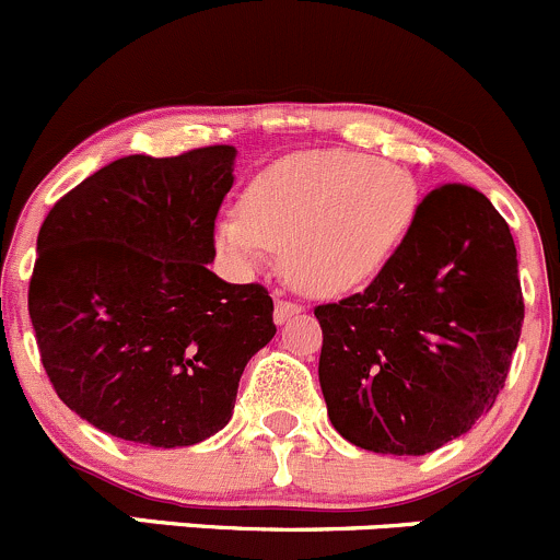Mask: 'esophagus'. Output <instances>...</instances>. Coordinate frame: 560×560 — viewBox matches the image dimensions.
Returning a JSON list of instances; mask_svg holds the SVG:
<instances>
[{
    "label": "esophagus",
    "mask_w": 560,
    "mask_h": 560,
    "mask_svg": "<svg viewBox=\"0 0 560 560\" xmlns=\"http://www.w3.org/2000/svg\"><path fill=\"white\" fill-rule=\"evenodd\" d=\"M301 312H303L301 303H292V301H284V298H279L273 308V319L276 325H284L287 319H292V316H298Z\"/></svg>",
    "instance_id": "esophagus-1"
}]
</instances>
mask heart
<instances>
[{"label": "heart", "mask_w": 560, "mask_h": 560, "mask_svg": "<svg viewBox=\"0 0 560 560\" xmlns=\"http://www.w3.org/2000/svg\"><path fill=\"white\" fill-rule=\"evenodd\" d=\"M420 208L415 175L389 160L322 149L254 175L244 208L213 222V241L241 268L284 248L287 276L312 295L374 281L404 246Z\"/></svg>", "instance_id": "1"}]
</instances>
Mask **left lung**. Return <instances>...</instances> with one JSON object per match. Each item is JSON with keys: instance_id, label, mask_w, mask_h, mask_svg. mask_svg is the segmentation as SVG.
<instances>
[{"instance_id": "8db88e82", "label": "left lung", "mask_w": 560, "mask_h": 560, "mask_svg": "<svg viewBox=\"0 0 560 560\" xmlns=\"http://www.w3.org/2000/svg\"><path fill=\"white\" fill-rule=\"evenodd\" d=\"M314 314L332 428L371 453H433L488 415L510 374L523 327L510 224L482 191L439 186L393 262Z\"/></svg>"}]
</instances>
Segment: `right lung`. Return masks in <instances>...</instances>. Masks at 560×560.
<instances>
[{"instance_id":"obj_1","label":"right lung","mask_w":560,"mask_h":560,"mask_svg":"<svg viewBox=\"0 0 560 560\" xmlns=\"http://www.w3.org/2000/svg\"><path fill=\"white\" fill-rule=\"evenodd\" d=\"M235 154L124 156L39 228L30 316L43 369L78 417L124 442L173 450L222 431L246 363L276 336L265 287L208 270Z\"/></svg>"}]
</instances>
